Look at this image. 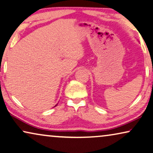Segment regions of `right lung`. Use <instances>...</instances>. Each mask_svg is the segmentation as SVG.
<instances>
[{
	"mask_svg": "<svg viewBox=\"0 0 153 153\" xmlns=\"http://www.w3.org/2000/svg\"><path fill=\"white\" fill-rule=\"evenodd\" d=\"M56 105H55V106H56Z\"/></svg>",
	"mask_w": 153,
	"mask_h": 153,
	"instance_id": "obj_1",
	"label": "right lung"
}]
</instances>
